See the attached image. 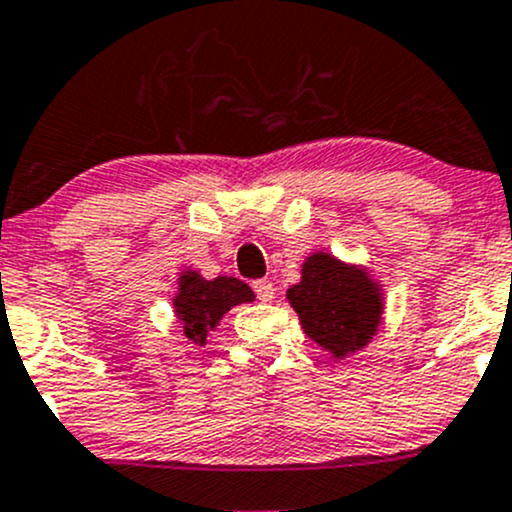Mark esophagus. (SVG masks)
Masks as SVG:
<instances>
[{
  "instance_id": "esophagus-1",
  "label": "esophagus",
  "mask_w": 512,
  "mask_h": 512,
  "mask_svg": "<svg viewBox=\"0 0 512 512\" xmlns=\"http://www.w3.org/2000/svg\"><path fill=\"white\" fill-rule=\"evenodd\" d=\"M252 289H255L260 302H272V297H275V285H272V280H255L252 282Z\"/></svg>"
}]
</instances>
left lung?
<instances>
[{
    "mask_svg": "<svg viewBox=\"0 0 512 512\" xmlns=\"http://www.w3.org/2000/svg\"><path fill=\"white\" fill-rule=\"evenodd\" d=\"M304 332L344 356L366 347L381 322V297L366 272L342 265L334 257L312 255L302 267V282L287 292Z\"/></svg>",
    "mask_w": 512,
    "mask_h": 512,
    "instance_id": "obj_1",
    "label": "left lung"
}]
</instances>
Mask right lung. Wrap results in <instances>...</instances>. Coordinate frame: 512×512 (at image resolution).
Wrapping results in <instances>:
<instances>
[{
	"mask_svg": "<svg viewBox=\"0 0 512 512\" xmlns=\"http://www.w3.org/2000/svg\"><path fill=\"white\" fill-rule=\"evenodd\" d=\"M252 299H255L252 289L237 277L203 280L198 272H183L180 292L173 304L185 337L195 344H205L210 329H215V324L225 312H230V307L252 302Z\"/></svg>",
	"mask_w": 512,
	"mask_h": 512,
	"instance_id": "add662e5",
	"label": "right lung"
}]
</instances>
